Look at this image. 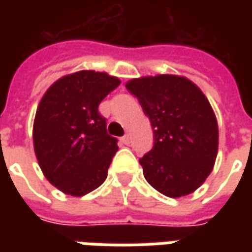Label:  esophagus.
<instances>
[{
  "label": "esophagus",
  "mask_w": 252,
  "mask_h": 252,
  "mask_svg": "<svg viewBox=\"0 0 252 252\" xmlns=\"http://www.w3.org/2000/svg\"><path fill=\"white\" fill-rule=\"evenodd\" d=\"M121 141L123 143V144H126V146H127V144L130 143V137H129V134H125V136L121 139Z\"/></svg>",
  "instance_id": "34e87169"
}]
</instances>
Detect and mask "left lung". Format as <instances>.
<instances>
[{"instance_id": "obj_1", "label": "left lung", "mask_w": 252, "mask_h": 252, "mask_svg": "<svg viewBox=\"0 0 252 252\" xmlns=\"http://www.w3.org/2000/svg\"><path fill=\"white\" fill-rule=\"evenodd\" d=\"M149 116L154 143L139 162L146 181L168 198L192 193L208 178L218 156L216 116L206 96L178 75L126 84Z\"/></svg>"}]
</instances>
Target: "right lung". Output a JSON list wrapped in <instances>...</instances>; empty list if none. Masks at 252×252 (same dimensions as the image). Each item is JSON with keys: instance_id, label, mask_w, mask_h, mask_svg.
Returning <instances> with one entry per match:
<instances>
[{"instance_id": "right-lung-1", "label": "right lung", "mask_w": 252, "mask_h": 252, "mask_svg": "<svg viewBox=\"0 0 252 252\" xmlns=\"http://www.w3.org/2000/svg\"><path fill=\"white\" fill-rule=\"evenodd\" d=\"M121 81L106 73L78 71L57 80L36 111L33 146L47 181L71 196L103 184L118 151L98 112L102 99Z\"/></svg>"}]
</instances>
